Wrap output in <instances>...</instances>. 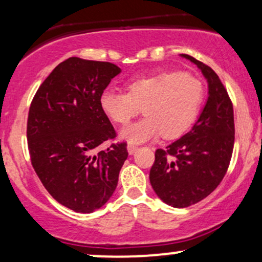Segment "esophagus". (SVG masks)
<instances>
[{
	"label": "esophagus",
	"mask_w": 262,
	"mask_h": 262,
	"mask_svg": "<svg viewBox=\"0 0 262 262\" xmlns=\"http://www.w3.org/2000/svg\"><path fill=\"white\" fill-rule=\"evenodd\" d=\"M126 149H128L129 154H134L138 150V146L134 145V144H129L128 148H126Z\"/></svg>",
	"instance_id": "esophagus-1"
}]
</instances>
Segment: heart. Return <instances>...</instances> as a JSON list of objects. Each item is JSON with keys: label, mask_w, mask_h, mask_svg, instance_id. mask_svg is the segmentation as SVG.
<instances>
[{"label": "heart", "mask_w": 262, "mask_h": 262, "mask_svg": "<svg viewBox=\"0 0 262 262\" xmlns=\"http://www.w3.org/2000/svg\"><path fill=\"white\" fill-rule=\"evenodd\" d=\"M128 93L105 89L100 94L103 112L118 124H126L142 112L144 119L125 126L120 137L130 144L184 136L194 125L204 103L200 79L184 72H164L134 78Z\"/></svg>", "instance_id": "b5f03b06"}]
</instances>
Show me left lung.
<instances>
[{"label": "left lung", "instance_id": "left-lung-1", "mask_svg": "<svg viewBox=\"0 0 262 262\" xmlns=\"http://www.w3.org/2000/svg\"><path fill=\"white\" fill-rule=\"evenodd\" d=\"M200 68L209 98L190 132L155 150L149 179L168 205L186 208L210 195L228 171L235 142L234 108L219 76L205 63L183 54Z\"/></svg>", "mask_w": 262, "mask_h": 262}]
</instances>
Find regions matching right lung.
<instances>
[{
	"mask_svg": "<svg viewBox=\"0 0 262 262\" xmlns=\"http://www.w3.org/2000/svg\"><path fill=\"white\" fill-rule=\"evenodd\" d=\"M120 68L71 57L39 85L31 103L27 140L31 163L51 196L77 212H93L111 199L128 158L126 142L100 107V94ZM104 141L105 151L94 154Z\"/></svg>",
	"mask_w": 262,
	"mask_h": 262,
	"instance_id": "1",
	"label": "right lung"
}]
</instances>
